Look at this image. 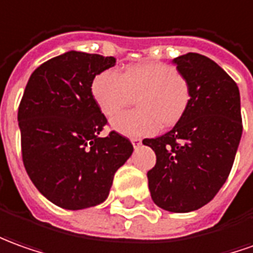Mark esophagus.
Segmentation results:
<instances>
[{
  "label": "esophagus",
  "instance_id": "obj_1",
  "mask_svg": "<svg viewBox=\"0 0 253 253\" xmlns=\"http://www.w3.org/2000/svg\"><path fill=\"white\" fill-rule=\"evenodd\" d=\"M131 144H133L134 148H138L141 145V140L140 138H131Z\"/></svg>",
  "mask_w": 253,
  "mask_h": 253
}]
</instances>
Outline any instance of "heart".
I'll use <instances>...</instances> for the list:
<instances>
[{"label":"heart","instance_id":"obj_1","mask_svg":"<svg viewBox=\"0 0 253 253\" xmlns=\"http://www.w3.org/2000/svg\"><path fill=\"white\" fill-rule=\"evenodd\" d=\"M99 111L113 118L134 102L138 109L112 120V128L126 137H147L163 126L176 125L190 104V84L181 73L162 62H144L116 70H104L91 84Z\"/></svg>","mask_w":253,"mask_h":253}]
</instances>
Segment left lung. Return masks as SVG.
I'll use <instances>...</instances> for the list:
<instances>
[{
  "label": "left lung",
  "instance_id": "obj_1",
  "mask_svg": "<svg viewBox=\"0 0 253 253\" xmlns=\"http://www.w3.org/2000/svg\"><path fill=\"white\" fill-rule=\"evenodd\" d=\"M190 84V104L170 131L145 138L156 165L147 173L152 201L168 212L187 213L211 202L226 183L242 135L235 82L195 52L173 59Z\"/></svg>",
  "mask_w": 253,
  "mask_h": 253
}]
</instances>
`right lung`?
<instances>
[{
  "label": "right lung",
  "instance_id": "obj_1",
  "mask_svg": "<svg viewBox=\"0 0 253 253\" xmlns=\"http://www.w3.org/2000/svg\"><path fill=\"white\" fill-rule=\"evenodd\" d=\"M113 56L68 51L44 62L26 84L18 111L22 158L36 188L69 211L99 205L133 154L126 137H99L106 118L91 94Z\"/></svg>",
  "mask_w": 253,
  "mask_h": 253
}]
</instances>
